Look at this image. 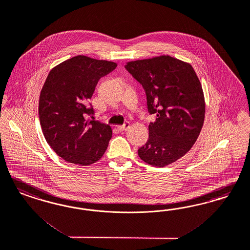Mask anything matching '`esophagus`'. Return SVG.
<instances>
[{"label":"esophagus","mask_w":250,"mask_h":250,"mask_svg":"<svg viewBox=\"0 0 250 250\" xmlns=\"http://www.w3.org/2000/svg\"><path fill=\"white\" fill-rule=\"evenodd\" d=\"M117 127H118V129L120 130V131H125V130H127L129 128L130 124L128 122H125L123 125H118Z\"/></svg>","instance_id":"obj_1"}]
</instances>
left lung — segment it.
<instances>
[{"label": "left lung", "instance_id": "obj_1", "mask_svg": "<svg viewBox=\"0 0 250 250\" xmlns=\"http://www.w3.org/2000/svg\"><path fill=\"white\" fill-rule=\"evenodd\" d=\"M125 68L143 86L148 112L156 115L139 158L155 167L176 162L197 141L205 118L204 93L195 70L169 55L131 61Z\"/></svg>", "mask_w": 250, "mask_h": 250}]
</instances>
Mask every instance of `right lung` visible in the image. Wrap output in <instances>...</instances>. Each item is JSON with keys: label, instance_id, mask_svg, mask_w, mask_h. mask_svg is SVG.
I'll list each match as a JSON object with an SVG mask.
<instances>
[{"label": "right lung", "instance_id": "obj_1", "mask_svg": "<svg viewBox=\"0 0 250 250\" xmlns=\"http://www.w3.org/2000/svg\"><path fill=\"white\" fill-rule=\"evenodd\" d=\"M117 63L78 55L50 71L40 95L39 115L47 143L71 164L87 166L103 156L112 131L110 125L86 119L87 106L100 78Z\"/></svg>", "mask_w": 250, "mask_h": 250}]
</instances>
